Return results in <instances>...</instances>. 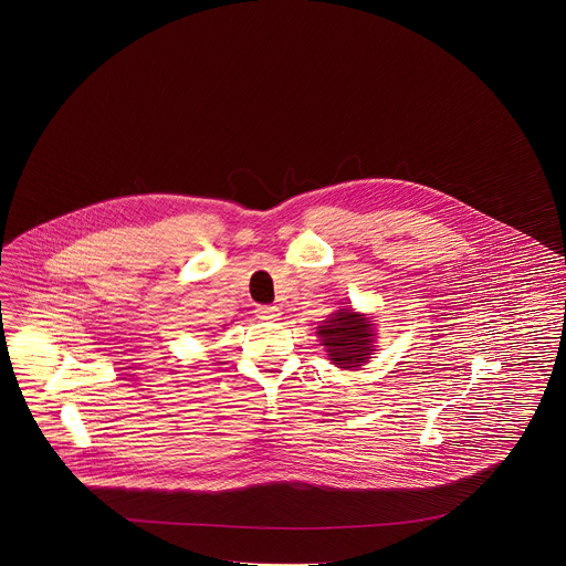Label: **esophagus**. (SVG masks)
Returning a JSON list of instances; mask_svg holds the SVG:
<instances>
[{
    "label": "esophagus",
    "instance_id": "obj_1",
    "mask_svg": "<svg viewBox=\"0 0 566 566\" xmlns=\"http://www.w3.org/2000/svg\"><path fill=\"white\" fill-rule=\"evenodd\" d=\"M255 313H258L259 319H268V322H274L280 317V308L272 307V305H261L255 308Z\"/></svg>",
    "mask_w": 566,
    "mask_h": 566
}]
</instances>
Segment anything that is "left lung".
<instances>
[{
  "instance_id": "8db88e82",
  "label": "left lung",
  "mask_w": 566,
  "mask_h": 566,
  "mask_svg": "<svg viewBox=\"0 0 566 566\" xmlns=\"http://www.w3.org/2000/svg\"><path fill=\"white\" fill-rule=\"evenodd\" d=\"M369 317L360 315L355 308H338L332 313L317 336L322 346H326L329 360L340 369H355L367 359H371L376 346V329Z\"/></svg>"
}]
</instances>
